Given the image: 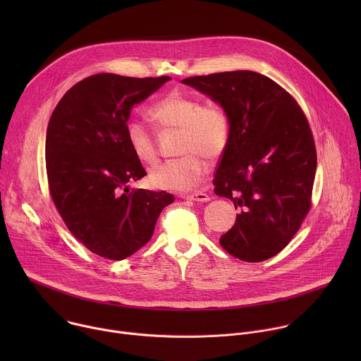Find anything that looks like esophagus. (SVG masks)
<instances>
[{"label": "esophagus", "mask_w": 361, "mask_h": 361, "mask_svg": "<svg viewBox=\"0 0 361 361\" xmlns=\"http://www.w3.org/2000/svg\"><path fill=\"white\" fill-rule=\"evenodd\" d=\"M183 198H185V200H192V201H209L210 200V197L205 194V192H192V194H184V195H181Z\"/></svg>", "instance_id": "1"}]
</instances>
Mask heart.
<instances>
[{
	"mask_svg": "<svg viewBox=\"0 0 361 361\" xmlns=\"http://www.w3.org/2000/svg\"><path fill=\"white\" fill-rule=\"evenodd\" d=\"M149 117L163 130H178L177 152L181 157L163 163L149 173L151 183L163 190L187 191L197 187L209 173L204 157L217 161L226 152L231 121L226 109L219 102H204L181 91H171L148 110ZM127 140L134 156L154 164L159 152L152 134L138 121H128Z\"/></svg>",
	"mask_w": 361,
	"mask_h": 361,
	"instance_id": "heart-1",
	"label": "heart"
}]
</instances>
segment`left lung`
I'll list each match as a JSON object with an SVG mask.
<instances>
[{
  "mask_svg": "<svg viewBox=\"0 0 361 361\" xmlns=\"http://www.w3.org/2000/svg\"><path fill=\"white\" fill-rule=\"evenodd\" d=\"M183 82L221 104L231 121L213 184L241 213L221 235V247L248 263L271 259L312 209L317 152L305 114L290 92L254 71L195 75Z\"/></svg>",
  "mask_w": 361,
  "mask_h": 361,
  "instance_id": "1",
  "label": "left lung"
}]
</instances>
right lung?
<instances>
[{"label": "right lung", "mask_w": 361, "mask_h": 361, "mask_svg": "<svg viewBox=\"0 0 361 361\" xmlns=\"http://www.w3.org/2000/svg\"><path fill=\"white\" fill-rule=\"evenodd\" d=\"M170 80L95 74L73 85L51 114L49 195L71 234L104 259L124 260L145 245L174 201L166 191L127 185L147 174L127 140L131 110Z\"/></svg>", "instance_id": "right-lung-1"}]
</instances>
